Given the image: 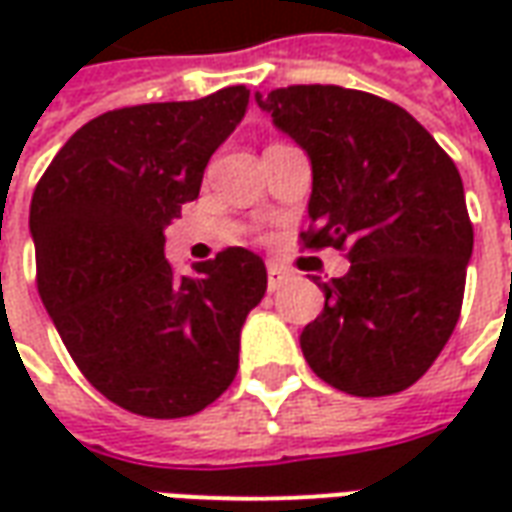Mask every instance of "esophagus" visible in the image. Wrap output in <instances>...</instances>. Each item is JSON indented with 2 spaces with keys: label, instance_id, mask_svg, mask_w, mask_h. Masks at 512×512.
Returning a JSON list of instances; mask_svg holds the SVG:
<instances>
[{
  "label": "esophagus",
  "instance_id": "34e87169",
  "mask_svg": "<svg viewBox=\"0 0 512 512\" xmlns=\"http://www.w3.org/2000/svg\"><path fill=\"white\" fill-rule=\"evenodd\" d=\"M266 271H268V290H277L279 285L290 277V271L282 266V263H268Z\"/></svg>",
  "mask_w": 512,
  "mask_h": 512
}]
</instances>
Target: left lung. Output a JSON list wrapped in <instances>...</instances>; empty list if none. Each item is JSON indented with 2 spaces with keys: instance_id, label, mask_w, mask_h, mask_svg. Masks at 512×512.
Instances as JSON below:
<instances>
[{
  "instance_id": "8db88e82",
  "label": "left lung",
  "mask_w": 512,
  "mask_h": 512,
  "mask_svg": "<svg viewBox=\"0 0 512 512\" xmlns=\"http://www.w3.org/2000/svg\"><path fill=\"white\" fill-rule=\"evenodd\" d=\"M257 106L312 161L304 249L348 252L318 282L323 312L301 332L312 373L356 397L403 392L461 318L474 230L452 158L403 106L337 84L279 87Z\"/></svg>"
}]
</instances>
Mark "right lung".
<instances>
[{
	"label": "right lung",
	"instance_id": "obj_1",
	"mask_svg": "<svg viewBox=\"0 0 512 512\" xmlns=\"http://www.w3.org/2000/svg\"><path fill=\"white\" fill-rule=\"evenodd\" d=\"M246 104L235 84L106 112L62 145L32 194L40 299L82 376L139 417L211 406L233 384L241 326L266 293V266L244 246L191 277L164 257V227L197 200Z\"/></svg>",
	"mask_w": 512,
	"mask_h": 512
}]
</instances>
